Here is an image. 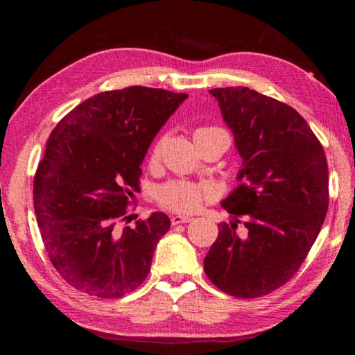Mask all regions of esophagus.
Masks as SVG:
<instances>
[{
  "instance_id": "1",
  "label": "esophagus",
  "mask_w": 355,
  "mask_h": 355,
  "mask_svg": "<svg viewBox=\"0 0 355 355\" xmlns=\"http://www.w3.org/2000/svg\"><path fill=\"white\" fill-rule=\"evenodd\" d=\"M191 220H192V219L189 218V216H172V218H171L172 225L186 224V222H191Z\"/></svg>"
}]
</instances>
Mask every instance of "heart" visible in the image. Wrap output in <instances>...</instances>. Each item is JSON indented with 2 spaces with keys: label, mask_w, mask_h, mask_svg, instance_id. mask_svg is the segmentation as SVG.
Returning <instances> with one entry per match:
<instances>
[{
  "label": "heart",
  "mask_w": 355,
  "mask_h": 355,
  "mask_svg": "<svg viewBox=\"0 0 355 355\" xmlns=\"http://www.w3.org/2000/svg\"><path fill=\"white\" fill-rule=\"evenodd\" d=\"M222 131L224 130H220L218 127L197 128L194 135L196 142H199L203 136L222 133ZM166 144L167 136H161L159 139L155 142L152 155H150V163H159ZM156 197H158L159 205L167 209H172V211L175 213H192L196 211V209H199L205 202L213 200L216 197V191L208 184L192 183L186 182V180H175V182H169L161 186Z\"/></svg>",
  "instance_id": "b5f03b06"
}]
</instances>
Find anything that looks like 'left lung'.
I'll return each instance as SVG.
<instances>
[{
	"label": "left lung",
	"mask_w": 355,
	"mask_h": 355,
	"mask_svg": "<svg viewBox=\"0 0 355 355\" xmlns=\"http://www.w3.org/2000/svg\"><path fill=\"white\" fill-rule=\"evenodd\" d=\"M227 127L243 166L222 202L232 220L203 260L208 279L227 294L252 299L277 290L313 245L329 207V172L321 142L300 114L249 87H218ZM245 216L246 236L236 233Z\"/></svg>",
	"instance_id": "obj_1"
}]
</instances>
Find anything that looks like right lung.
Returning a JSON list of instances; mask_svg holds the SVG:
<instances>
[{
	"mask_svg": "<svg viewBox=\"0 0 355 355\" xmlns=\"http://www.w3.org/2000/svg\"><path fill=\"white\" fill-rule=\"evenodd\" d=\"M186 98L144 86L101 92L51 131L34 177V211L53 266L75 290L116 299L146 280L171 219L156 211L133 228L117 222H128L144 156Z\"/></svg>",
	"mask_w": 355,
	"mask_h": 355,
	"instance_id": "1",
	"label": "right lung"
}]
</instances>
